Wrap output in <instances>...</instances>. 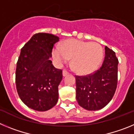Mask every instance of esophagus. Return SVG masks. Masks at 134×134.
I'll list each match as a JSON object with an SVG mask.
<instances>
[{"mask_svg": "<svg viewBox=\"0 0 134 134\" xmlns=\"http://www.w3.org/2000/svg\"><path fill=\"white\" fill-rule=\"evenodd\" d=\"M68 74V72L66 70H64L62 71V75H63V76H67Z\"/></svg>", "mask_w": 134, "mask_h": 134, "instance_id": "34e87169", "label": "esophagus"}]
</instances>
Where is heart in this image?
<instances>
[{
	"label": "heart",
	"mask_w": 134,
	"mask_h": 134,
	"mask_svg": "<svg viewBox=\"0 0 134 134\" xmlns=\"http://www.w3.org/2000/svg\"><path fill=\"white\" fill-rule=\"evenodd\" d=\"M52 55L57 64H62L72 58L73 70L79 74H88L99 67L103 58V49L99 43L70 39L60 48L55 47Z\"/></svg>",
	"instance_id": "heart-1"
}]
</instances>
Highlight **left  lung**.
I'll list each match as a JSON object with an SVG mask.
<instances>
[{"mask_svg":"<svg viewBox=\"0 0 134 134\" xmlns=\"http://www.w3.org/2000/svg\"><path fill=\"white\" fill-rule=\"evenodd\" d=\"M105 49V60L98 70L87 76H76V98L86 110L97 111L105 107L117 88L118 59L112 49L107 46Z\"/></svg>","mask_w":134,"mask_h":134,"instance_id":"left-lung-1","label":"left lung"}]
</instances>
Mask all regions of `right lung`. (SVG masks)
Listing matches in <instances>:
<instances>
[{"label":"right lung","mask_w":134,"mask_h":134,"mask_svg":"<svg viewBox=\"0 0 134 134\" xmlns=\"http://www.w3.org/2000/svg\"><path fill=\"white\" fill-rule=\"evenodd\" d=\"M58 36L39 33L31 37L21 50L16 68V91L21 100L32 109L48 111L58 100L62 70L49 59Z\"/></svg>","instance_id":"right-lung-1"}]
</instances>
